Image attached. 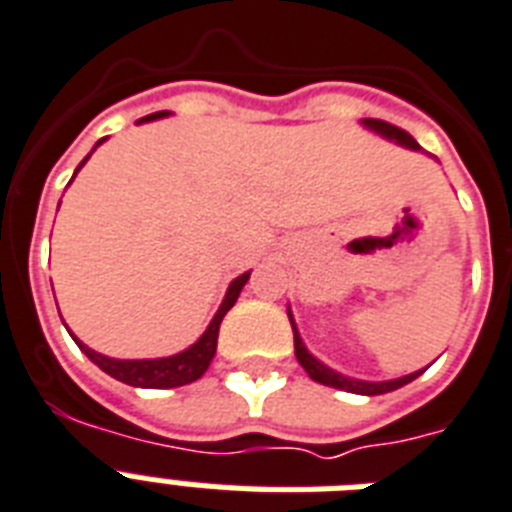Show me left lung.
<instances>
[{"mask_svg":"<svg viewBox=\"0 0 512 512\" xmlns=\"http://www.w3.org/2000/svg\"><path fill=\"white\" fill-rule=\"evenodd\" d=\"M360 123H363L368 131H373V134H378V136H384V139L394 141V144H400V147L413 149V152H421V147H418V141H415L413 136L407 134V131H402V128L392 126V123H386V120L363 118ZM286 313H289V323H292V331H294V355H297L299 365H302V368L307 371V376L313 378V381H318V384L334 386V389H342V392L376 397V394L394 392V389H400V386L410 384V381H415V378L426 371V368H423V371L407 373V376L392 378V381H360V378L344 376V373L334 371V368H328L326 363H321V360H318L313 352L307 350L305 342H302V336H299V331H297V323H294V318H292V310H286Z\"/></svg>","mask_w":512,"mask_h":512,"instance_id":"obj_1","label":"left lung"}]
</instances>
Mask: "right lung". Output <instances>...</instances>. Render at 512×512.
Segmentation results:
<instances>
[{
    "mask_svg": "<svg viewBox=\"0 0 512 512\" xmlns=\"http://www.w3.org/2000/svg\"><path fill=\"white\" fill-rule=\"evenodd\" d=\"M165 115H168V110L152 112V115L136 120V123L160 120V118H165ZM102 141L105 139L97 141V147L102 144ZM94 149H91V152H94ZM91 152L83 157V162L76 168V173L83 168V165H86V160L91 157ZM76 173H73V178H76ZM247 281H249V270L228 284L226 297H223V302H220L218 313H215V318L210 321V326L205 328V334L199 336L197 342L191 344V347H186L184 352H178V355L155 357V360H118V357H107V355H102V352L86 347V344H83L76 334H70V336H73V342L78 344V350L89 357L91 363L99 365V368H102L107 376L118 378V381H123V384H128V386H139V389H173V386L191 384V381L202 378V373H205L207 368H210V363H213L215 347H218L220 321H223V315H226L228 310L234 307V302L239 299V294H242V289Z\"/></svg>",
    "mask_w": 512,
    "mask_h": 512,
    "instance_id": "1",
    "label": "right lung"
}]
</instances>
